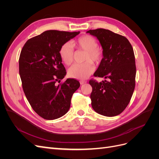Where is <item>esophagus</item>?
<instances>
[{
	"label": "esophagus",
	"instance_id": "esophagus-1",
	"mask_svg": "<svg viewBox=\"0 0 159 159\" xmlns=\"http://www.w3.org/2000/svg\"><path fill=\"white\" fill-rule=\"evenodd\" d=\"M80 83L81 85H83V84H84L86 83V81H83V80H81V81H80Z\"/></svg>",
	"mask_w": 159,
	"mask_h": 159
}]
</instances>
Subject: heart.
Masks as SVG:
<instances>
[{
	"label": "heart",
	"mask_w": 159,
	"mask_h": 159,
	"mask_svg": "<svg viewBox=\"0 0 159 159\" xmlns=\"http://www.w3.org/2000/svg\"><path fill=\"white\" fill-rule=\"evenodd\" d=\"M75 45L80 50L86 52L85 56V64H75L70 68L69 76L72 78L84 80L93 73L94 66L91 61L98 64L102 60L103 53L98 48V42L94 38L89 35L82 36L74 42ZM60 54L64 63L70 66L74 60V51L73 45L70 42H66L62 45L60 50Z\"/></svg>",
	"instance_id": "obj_1"
}]
</instances>
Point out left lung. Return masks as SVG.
<instances>
[{"label": "left lung", "mask_w": 159, "mask_h": 159, "mask_svg": "<svg viewBox=\"0 0 159 159\" xmlns=\"http://www.w3.org/2000/svg\"><path fill=\"white\" fill-rule=\"evenodd\" d=\"M98 38L103 58L93 75L106 79L91 80V106L98 113L114 117L128 105L135 86L136 66L133 47L127 38L103 28L87 32Z\"/></svg>", "instance_id": "left-lung-1"}]
</instances>
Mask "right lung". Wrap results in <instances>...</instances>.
Instances as JSON below:
<instances>
[{
	"mask_svg": "<svg viewBox=\"0 0 159 159\" xmlns=\"http://www.w3.org/2000/svg\"><path fill=\"white\" fill-rule=\"evenodd\" d=\"M80 32L47 30L28 40L19 57V74L23 91L34 111L42 118L53 120L64 115L70 107L72 95L80 84L67 79L60 50Z\"/></svg>",
	"mask_w": 159,
	"mask_h": 159,
	"instance_id": "obj_1",
	"label": "right lung"
}]
</instances>
